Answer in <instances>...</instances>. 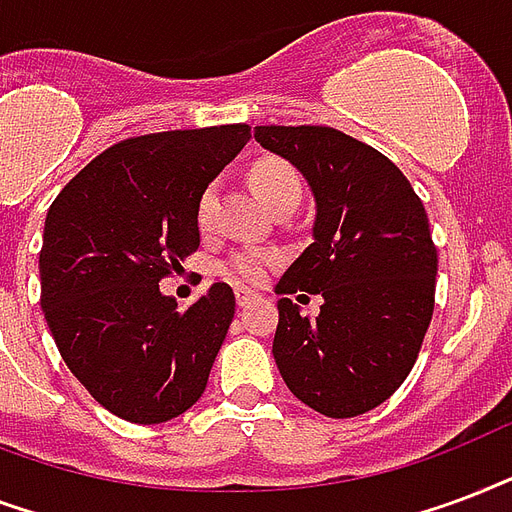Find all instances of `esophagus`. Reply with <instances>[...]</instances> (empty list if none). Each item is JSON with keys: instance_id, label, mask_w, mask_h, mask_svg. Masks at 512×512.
<instances>
[{"instance_id": "obj_1", "label": "esophagus", "mask_w": 512, "mask_h": 512, "mask_svg": "<svg viewBox=\"0 0 512 512\" xmlns=\"http://www.w3.org/2000/svg\"><path fill=\"white\" fill-rule=\"evenodd\" d=\"M235 299H237V307H251L253 301L259 299V296H256V293H251V291H243V288H237Z\"/></svg>"}]
</instances>
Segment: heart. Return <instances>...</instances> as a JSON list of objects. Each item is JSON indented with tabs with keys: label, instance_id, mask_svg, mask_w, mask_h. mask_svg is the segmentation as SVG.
<instances>
[{
	"label": "heart",
	"instance_id": "1",
	"mask_svg": "<svg viewBox=\"0 0 512 512\" xmlns=\"http://www.w3.org/2000/svg\"><path fill=\"white\" fill-rule=\"evenodd\" d=\"M251 186L269 211H277L283 205H296L301 197V176L291 162L280 157H264L251 168ZM216 219V186H205L197 197V224L208 229ZM277 264V256L259 248H243L229 261H224L221 272L240 285L259 283L267 275V269Z\"/></svg>",
	"mask_w": 512,
	"mask_h": 512
}]
</instances>
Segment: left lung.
Masks as SVG:
<instances>
[{"label":"left lung","mask_w":512,"mask_h":512,"mask_svg":"<svg viewBox=\"0 0 512 512\" xmlns=\"http://www.w3.org/2000/svg\"><path fill=\"white\" fill-rule=\"evenodd\" d=\"M253 136L307 178L318 208L315 243L275 288L277 368L320 414H366L403 384L433 318L438 251L425 205L395 162L342 130L259 125ZM301 290L324 296L318 319L287 299Z\"/></svg>","instance_id":"obj_1"}]
</instances>
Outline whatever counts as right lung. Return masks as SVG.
Segmentation results:
<instances>
[{
    "mask_svg": "<svg viewBox=\"0 0 512 512\" xmlns=\"http://www.w3.org/2000/svg\"><path fill=\"white\" fill-rule=\"evenodd\" d=\"M248 138V125L125 138L47 211L42 312L63 363L114 417L160 425L205 392L235 293L213 283L178 310L160 280L200 248L197 197Z\"/></svg>",
    "mask_w": 512,
    "mask_h": 512,
    "instance_id": "1",
    "label": "right lung"
}]
</instances>
